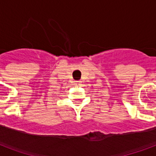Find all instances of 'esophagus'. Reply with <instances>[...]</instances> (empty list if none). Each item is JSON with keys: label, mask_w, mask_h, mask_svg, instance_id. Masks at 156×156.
I'll list each match as a JSON object with an SVG mask.
<instances>
[{"label": "esophagus", "mask_w": 156, "mask_h": 156, "mask_svg": "<svg viewBox=\"0 0 156 156\" xmlns=\"http://www.w3.org/2000/svg\"><path fill=\"white\" fill-rule=\"evenodd\" d=\"M78 83H79V82H77V81H76V82H75L76 84H78Z\"/></svg>", "instance_id": "1"}]
</instances>
